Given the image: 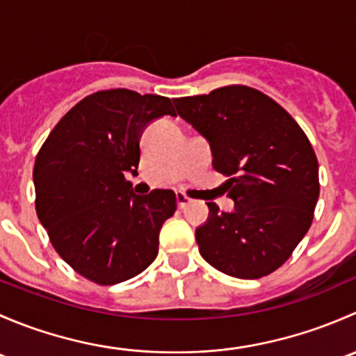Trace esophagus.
Returning a JSON list of instances; mask_svg holds the SVG:
<instances>
[{
    "instance_id": "esophagus-1",
    "label": "esophagus",
    "mask_w": 356,
    "mask_h": 356,
    "mask_svg": "<svg viewBox=\"0 0 356 356\" xmlns=\"http://www.w3.org/2000/svg\"><path fill=\"white\" fill-rule=\"evenodd\" d=\"M175 198H177V204H179V208H186L189 204V200L188 196L184 195V193H177V196H175Z\"/></svg>"
}]
</instances>
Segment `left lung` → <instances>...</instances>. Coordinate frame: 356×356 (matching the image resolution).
Instances as JSON below:
<instances>
[{"mask_svg": "<svg viewBox=\"0 0 356 356\" xmlns=\"http://www.w3.org/2000/svg\"><path fill=\"white\" fill-rule=\"evenodd\" d=\"M181 118L208 141L211 165L229 177L232 211L208 203L196 229L200 253L238 279H260L281 267L303 239L318 200V161L294 118L264 92L227 86L175 98Z\"/></svg>", "mask_w": 356, "mask_h": 356, "instance_id": "left-lung-1", "label": "left lung"}]
</instances>
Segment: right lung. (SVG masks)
<instances>
[{
  "label": "right lung",
  "mask_w": 356,
  "mask_h": 356,
  "mask_svg": "<svg viewBox=\"0 0 356 356\" xmlns=\"http://www.w3.org/2000/svg\"><path fill=\"white\" fill-rule=\"evenodd\" d=\"M163 115L168 98L129 89L79 102L49 132L34 163L35 211L51 245L77 274L102 286L141 274L158 254V236L177 208L175 193L139 196V139Z\"/></svg>",
  "instance_id": "1"
}]
</instances>
